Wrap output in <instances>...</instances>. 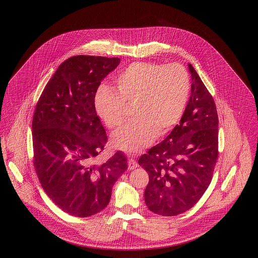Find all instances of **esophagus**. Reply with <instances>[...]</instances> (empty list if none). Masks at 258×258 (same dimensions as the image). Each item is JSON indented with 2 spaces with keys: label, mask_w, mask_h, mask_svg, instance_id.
<instances>
[{
  "label": "esophagus",
  "mask_w": 258,
  "mask_h": 258,
  "mask_svg": "<svg viewBox=\"0 0 258 258\" xmlns=\"http://www.w3.org/2000/svg\"><path fill=\"white\" fill-rule=\"evenodd\" d=\"M138 167V163L135 159H130L128 160V169H135Z\"/></svg>",
  "instance_id": "34e87169"
}]
</instances>
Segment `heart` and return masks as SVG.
<instances>
[{
    "label": "heart",
    "instance_id": "b5f03b06",
    "mask_svg": "<svg viewBox=\"0 0 258 258\" xmlns=\"http://www.w3.org/2000/svg\"><path fill=\"white\" fill-rule=\"evenodd\" d=\"M117 89L101 84L94 106L99 119L115 127L124 119V101L136 99L135 120L112 135L113 144L125 152L136 153L178 123L184 113L190 90L189 75L180 63L162 64L136 61L115 78Z\"/></svg>",
    "mask_w": 258,
    "mask_h": 258
}]
</instances>
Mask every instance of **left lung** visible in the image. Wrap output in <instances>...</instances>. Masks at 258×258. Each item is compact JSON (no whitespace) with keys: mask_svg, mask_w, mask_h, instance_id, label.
Segmentation results:
<instances>
[{"mask_svg":"<svg viewBox=\"0 0 258 258\" xmlns=\"http://www.w3.org/2000/svg\"><path fill=\"white\" fill-rule=\"evenodd\" d=\"M191 94L180 123L138 163L149 174L148 209L172 217L194 207L208 188L219 155V117L214 98L194 67Z\"/></svg>","mask_w":258,"mask_h":258,"instance_id":"8db88e82","label":"left lung"}]
</instances>
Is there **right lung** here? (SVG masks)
<instances>
[{"instance_id":"1","label":"right lung","mask_w":258,"mask_h":258,"mask_svg":"<svg viewBox=\"0 0 258 258\" xmlns=\"http://www.w3.org/2000/svg\"><path fill=\"white\" fill-rule=\"evenodd\" d=\"M119 58L78 55L61 62L37 101L33 118L34 165L45 194L63 212L86 218L105 208L127 168L122 152L94 162L107 142L94 98Z\"/></svg>"}]
</instances>
